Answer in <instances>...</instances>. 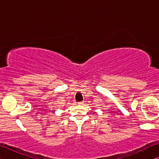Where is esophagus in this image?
I'll list each match as a JSON object with an SVG mask.
<instances>
[{"instance_id": "esophagus-1", "label": "esophagus", "mask_w": 159, "mask_h": 159, "mask_svg": "<svg viewBox=\"0 0 159 159\" xmlns=\"http://www.w3.org/2000/svg\"><path fill=\"white\" fill-rule=\"evenodd\" d=\"M79 105H83L84 104V102L83 101H81V102H79V103H77Z\"/></svg>"}]
</instances>
